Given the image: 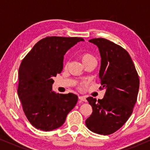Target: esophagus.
Listing matches in <instances>:
<instances>
[{
	"label": "esophagus",
	"instance_id": "esophagus-1",
	"mask_svg": "<svg viewBox=\"0 0 150 150\" xmlns=\"http://www.w3.org/2000/svg\"><path fill=\"white\" fill-rule=\"evenodd\" d=\"M79 100H81V102H86V97L85 96H80L79 97Z\"/></svg>",
	"mask_w": 150,
	"mask_h": 150
}]
</instances>
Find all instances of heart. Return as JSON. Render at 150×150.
Instances as JSON below:
<instances>
[{
  "instance_id": "1",
  "label": "heart",
  "mask_w": 150,
  "mask_h": 150,
  "mask_svg": "<svg viewBox=\"0 0 150 150\" xmlns=\"http://www.w3.org/2000/svg\"><path fill=\"white\" fill-rule=\"evenodd\" d=\"M80 58H81L83 64L85 63L89 62L90 61L95 60V59H94L93 55L87 52H85V53H83V54H81V56H80Z\"/></svg>"
}]
</instances>
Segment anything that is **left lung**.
Returning <instances> with one entry per match:
<instances>
[{"label": "left lung", "instance_id": "obj_1", "mask_svg": "<svg viewBox=\"0 0 150 150\" xmlns=\"http://www.w3.org/2000/svg\"><path fill=\"white\" fill-rule=\"evenodd\" d=\"M89 42L99 49V78L106 92L102 100L87 98L93 112L85 124L93 132L108 135L119 130L132 114L139 89V76L130 54L122 47L103 38Z\"/></svg>", "mask_w": 150, "mask_h": 150}]
</instances>
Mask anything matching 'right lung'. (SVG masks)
<instances>
[{"instance_id":"right-lung-1","label":"right lung","mask_w":150,"mask_h":150,"mask_svg":"<svg viewBox=\"0 0 150 150\" xmlns=\"http://www.w3.org/2000/svg\"><path fill=\"white\" fill-rule=\"evenodd\" d=\"M81 38L47 37L37 43L19 67L18 93L24 114L37 129L51 131L64 124L78 101L76 94L57 93L53 77L63 69L67 51Z\"/></svg>"}]
</instances>
